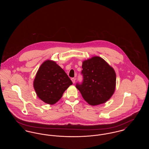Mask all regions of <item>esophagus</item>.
<instances>
[{
  "label": "esophagus",
  "instance_id": "esophagus-1",
  "mask_svg": "<svg viewBox=\"0 0 149 149\" xmlns=\"http://www.w3.org/2000/svg\"><path fill=\"white\" fill-rule=\"evenodd\" d=\"M71 80H72V83L74 84L75 82V79L74 78H71Z\"/></svg>",
  "mask_w": 149,
  "mask_h": 149
}]
</instances>
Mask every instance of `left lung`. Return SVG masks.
Returning <instances> with one entry per match:
<instances>
[{
  "instance_id": "left-lung-1",
  "label": "left lung",
  "mask_w": 149,
  "mask_h": 149,
  "mask_svg": "<svg viewBox=\"0 0 149 149\" xmlns=\"http://www.w3.org/2000/svg\"><path fill=\"white\" fill-rule=\"evenodd\" d=\"M83 81L76 88L83 98L92 106L104 103L114 92L116 75L113 69L105 60L94 56L83 61Z\"/></svg>"
}]
</instances>
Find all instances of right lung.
<instances>
[{"label": "right lung", "instance_id": "right-lung-1", "mask_svg": "<svg viewBox=\"0 0 149 149\" xmlns=\"http://www.w3.org/2000/svg\"><path fill=\"white\" fill-rule=\"evenodd\" d=\"M72 84L64 70L54 61L47 60L37 71L33 86L37 96L45 103L54 104Z\"/></svg>", "mask_w": 149, "mask_h": 149}]
</instances>
